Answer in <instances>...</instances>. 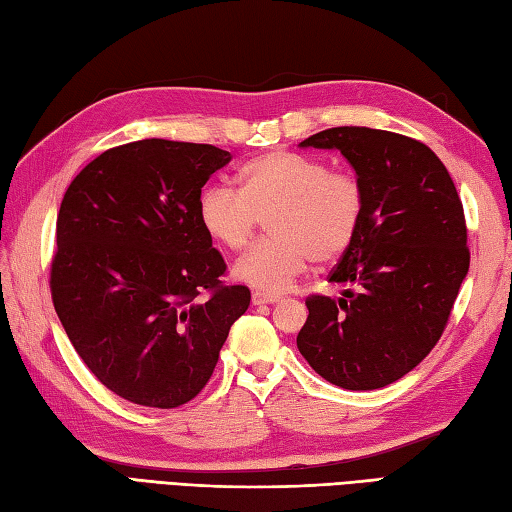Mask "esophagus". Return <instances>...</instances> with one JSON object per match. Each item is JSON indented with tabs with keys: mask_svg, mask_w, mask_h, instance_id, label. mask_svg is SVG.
<instances>
[{
	"mask_svg": "<svg viewBox=\"0 0 512 512\" xmlns=\"http://www.w3.org/2000/svg\"><path fill=\"white\" fill-rule=\"evenodd\" d=\"M252 302L258 306V304H276V302H280V298L278 295H274V293H265V291H254L252 293Z\"/></svg>",
	"mask_w": 512,
	"mask_h": 512,
	"instance_id": "1",
	"label": "esophagus"
}]
</instances>
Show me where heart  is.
<instances>
[{"label": "heart", "instance_id": "obj_1", "mask_svg": "<svg viewBox=\"0 0 512 512\" xmlns=\"http://www.w3.org/2000/svg\"><path fill=\"white\" fill-rule=\"evenodd\" d=\"M238 190L203 188L197 217L210 241L241 252L269 219L271 241L254 247L234 267V278L265 293H282L306 267L335 263L355 243L366 217V190L350 170L313 157L271 151L238 170Z\"/></svg>", "mask_w": 512, "mask_h": 512}]
</instances>
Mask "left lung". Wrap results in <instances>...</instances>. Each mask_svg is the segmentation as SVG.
Instances as JSON below:
<instances>
[{
	"instance_id": "left-lung-1",
	"label": "left lung",
	"mask_w": 512,
	"mask_h": 512,
	"mask_svg": "<svg viewBox=\"0 0 512 512\" xmlns=\"http://www.w3.org/2000/svg\"><path fill=\"white\" fill-rule=\"evenodd\" d=\"M355 168L366 217L328 280L339 298H306L298 348L344 390H379L423 361L445 331L469 271L467 223L453 179L423 142L392 131L335 127L300 142Z\"/></svg>"
}]
</instances>
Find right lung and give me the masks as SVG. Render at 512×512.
I'll return each instance as SVG.
<instances>
[{
	"label": "right lung",
	"instance_id": "right-lung-1",
	"mask_svg": "<svg viewBox=\"0 0 512 512\" xmlns=\"http://www.w3.org/2000/svg\"><path fill=\"white\" fill-rule=\"evenodd\" d=\"M230 160L212 144H122L61 201L54 309L78 357L124 401L173 410L195 399L252 300L221 282L223 256L197 217L201 188Z\"/></svg>",
	"mask_w": 512,
	"mask_h": 512
}]
</instances>
